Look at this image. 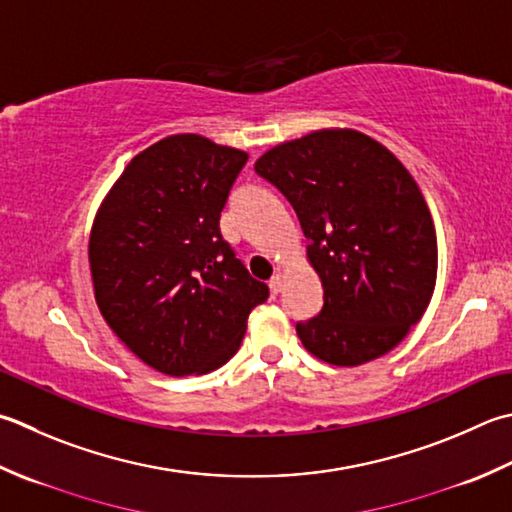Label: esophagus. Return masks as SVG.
<instances>
[{
    "label": "esophagus",
    "mask_w": 512,
    "mask_h": 512,
    "mask_svg": "<svg viewBox=\"0 0 512 512\" xmlns=\"http://www.w3.org/2000/svg\"><path fill=\"white\" fill-rule=\"evenodd\" d=\"M268 286H270V293L273 295H277V293H282V288H284V277L282 275H273L270 277V282H268Z\"/></svg>",
    "instance_id": "esophagus-1"
}]
</instances>
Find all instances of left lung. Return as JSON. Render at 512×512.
<instances>
[{"mask_svg":"<svg viewBox=\"0 0 512 512\" xmlns=\"http://www.w3.org/2000/svg\"><path fill=\"white\" fill-rule=\"evenodd\" d=\"M295 208L324 306L297 322L308 353L359 366L393 350L430 304L437 235L422 190L373 137L326 128L279 144L257 159Z\"/></svg>","mask_w":512,"mask_h":512,"instance_id":"left-lung-1","label":"left lung"}]
</instances>
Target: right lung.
<instances>
[{
	"label": "right lung",
	"instance_id": "1",
	"mask_svg": "<svg viewBox=\"0 0 512 512\" xmlns=\"http://www.w3.org/2000/svg\"><path fill=\"white\" fill-rule=\"evenodd\" d=\"M248 162L202 135H170L130 159L97 210L95 299L128 350L170 377L233 357L268 286L224 242L219 217Z\"/></svg>",
	"mask_w": 512,
	"mask_h": 512
}]
</instances>
